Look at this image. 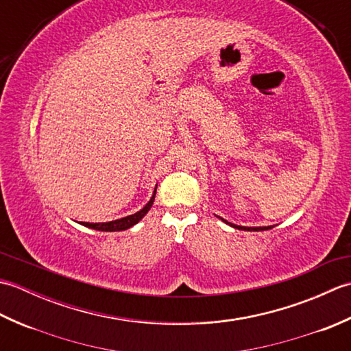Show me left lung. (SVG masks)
<instances>
[{"label":"left lung","mask_w":351,"mask_h":351,"mask_svg":"<svg viewBox=\"0 0 351 351\" xmlns=\"http://www.w3.org/2000/svg\"><path fill=\"white\" fill-rule=\"evenodd\" d=\"M219 217V215H217ZM221 221H225L226 225H229V226H232V228H235V229H241V230H267V229H271L273 226H240V225H234V223H230V221H228V220H225V219H221V217H219Z\"/></svg>","instance_id":"left-lung-1"}]
</instances>
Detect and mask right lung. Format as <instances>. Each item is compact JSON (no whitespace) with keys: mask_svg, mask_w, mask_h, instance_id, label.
Instances as JSON below:
<instances>
[{"mask_svg":"<svg viewBox=\"0 0 351 351\" xmlns=\"http://www.w3.org/2000/svg\"><path fill=\"white\" fill-rule=\"evenodd\" d=\"M155 195H156V185L152 193V197L149 199V202L141 208L140 211L134 213L131 215H126V217L122 219H117V220H111V221H104V223H88V221H80V225H83L86 228H90V229H96V230H102V232H117V230H125V229H130L134 225H137V223L145 217L147 214V211L151 210L152 205H154V200H155Z\"/></svg>","mask_w":351,"mask_h":351,"instance_id":"right-lung-1","label":"right lung"}]
</instances>
